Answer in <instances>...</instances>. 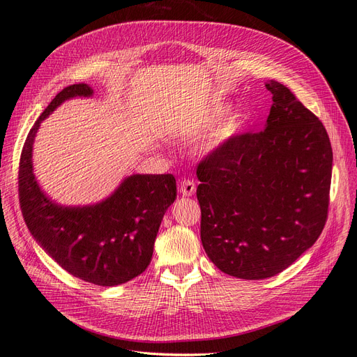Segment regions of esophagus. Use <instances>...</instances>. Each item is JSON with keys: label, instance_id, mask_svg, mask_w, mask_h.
I'll use <instances>...</instances> for the list:
<instances>
[{"label": "esophagus", "instance_id": "obj_1", "mask_svg": "<svg viewBox=\"0 0 357 357\" xmlns=\"http://www.w3.org/2000/svg\"><path fill=\"white\" fill-rule=\"evenodd\" d=\"M179 190L183 195H192L195 192V182L192 179H182L179 183Z\"/></svg>", "mask_w": 357, "mask_h": 357}]
</instances>
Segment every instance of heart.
<instances>
[{
  "label": "heart",
  "mask_w": 357,
  "mask_h": 357,
  "mask_svg": "<svg viewBox=\"0 0 357 357\" xmlns=\"http://www.w3.org/2000/svg\"><path fill=\"white\" fill-rule=\"evenodd\" d=\"M225 112V108L224 107H221V108H216V111H215V116L216 117H220V116H222V114ZM236 123H229V124H227L225 128L220 132V135H218V139H224V137H227L228 135H231L234 130H236Z\"/></svg>",
  "instance_id": "b5f03b06"
}]
</instances>
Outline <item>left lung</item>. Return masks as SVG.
I'll use <instances>...</instances> for the list:
<instances>
[{"label":"left lung","instance_id":"left-lung-1","mask_svg":"<svg viewBox=\"0 0 357 357\" xmlns=\"http://www.w3.org/2000/svg\"><path fill=\"white\" fill-rule=\"evenodd\" d=\"M266 87V129L229 136L197 165L203 248L222 273L246 280L294 264L324 231L329 209L325 126L286 86Z\"/></svg>","mask_w":357,"mask_h":357}]
</instances>
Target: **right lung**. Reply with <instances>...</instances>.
<instances>
[{"mask_svg": "<svg viewBox=\"0 0 357 357\" xmlns=\"http://www.w3.org/2000/svg\"><path fill=\"white\" fill-rule=\"evenodd\" d=\"M87 84H73L54 96L29 130L19 162V202L31 234L75 278L116 286L142 274L169 206L176 199L175 176L133 175L111 197L84 208H65L40 190L32 172V144L40 123L66 99L91 96Z\"/></svg>", "mask_w": 357, "mask_h": 357, "instance_id": "obj_1", "label": "right lung"}]
</instances>
